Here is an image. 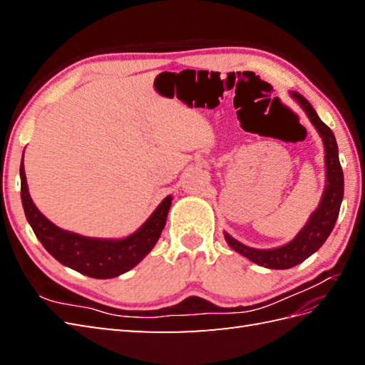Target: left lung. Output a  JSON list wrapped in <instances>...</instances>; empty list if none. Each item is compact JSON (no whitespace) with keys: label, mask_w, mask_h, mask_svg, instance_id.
Wrapping results in <instances>:
<instances>
[{"label":"left lung","mask_w":365,"mask_h":365,"mask_svg":"<svg viewBox=\"0 0 365 365\" xmlns=\"http://www.w3.org/2000/svg\"><path fill=\"white\" fill-rule=\"evenodd\" d=\"M290 96L306 111L309 120L314 123V127L323 139L324 153H327L324 155V163H327V187H324L320 205L317 207V210L311 215L306 226L299 230V234L292 242L274 247V250H255V247L240 243L238 240L230 237L227 232H224V238H226L232 250L245 255L246 259L257 263V265L269 269L292 268L304 262L307 257H311L315 251H319L322 245L327 242L332 229H334L340 212V204H342L344 199V170L339 161V149L334 133L319 118L312 105L299 92H290Z\"/></svg>","instance_id":"8db88e82"}]
</instances>
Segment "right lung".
<instances>
[{
  "label": "right lung",
  "mask_w": 365,
  "mask_h": 365,
  "mask_svg": "<svg viewBox=\"0 0 365 365\" xmlns=\"http://www.w3.org/2000/svg\"><path fill=\"white\" fill-rule=\"evenodd\" d=\"M20 180L21 204L38 242L63 265L96 279H110L127 273L152 251L155 243L158 242L161 230L165 229L170 200H173V196L163 199L149 220L135 234L125 238H91L59 229L38 212L29 196L23 160L20 165Z\"/></svg>",
  "instance_id": "obj_1"
}]
</instances>
